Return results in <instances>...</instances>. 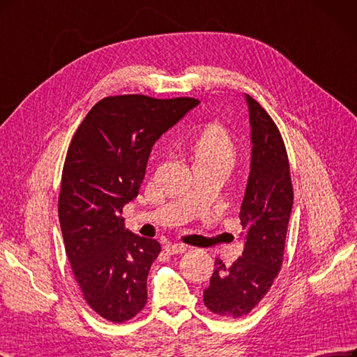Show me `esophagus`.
Listing matches in <instances>:
<instances>
[{
  "label": "esophagus",
  "instance_id": "obj_1",
  "mask_svg": "<svg viewBox=\"0 0 357 357\" xmlns=\"http://www.w3.org/2000/svg\"><path fill=\"white\" fill-rule=\"evenodd\" d=\"M164 248L169 254H183L184 251L188 250L186 245H183V243H167Z\"/></svg>",
  "mask_w": 357,
  "mask_h": 357
}]
</instances>
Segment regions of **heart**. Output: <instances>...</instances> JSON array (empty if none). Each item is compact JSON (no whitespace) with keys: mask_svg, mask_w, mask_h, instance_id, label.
Listing matches in <instances>:
<instances>
[{"mask_svg":"<svg viewBox=\"0 0 357 357\" xmlns=\"http://www.w3.org/2000/svg\"><path fill=\"white\" fill-rule=\"evenodd\" d=\"M195 162L231 165L235 144L226 128L220 124L208 126L193 144Z\"/></svg>","mask_w":357,"mask_h":357,"instance_id":"b5f03b06","label":"heart"}]
</instances>
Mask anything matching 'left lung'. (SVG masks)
<instances>
[{"mask_svg": "<svg viewBox=\"0 0 357 357\" xmlns=\"http://www.w3.org/2000/svg\"><path fill=\"white\" fill-rule=\"evenodd\" d=\"M247 102L251 131V162L241 205L243 251L230 267L217 258L204 303L225 317L248 314L273 284L284 258L292 184L288 155L280 132L266 110L251 96Z\"/></svg>", "mask_w": 357, "mask_h": 357, "instance_id": "1", "label": "left lung"}]
</instances>
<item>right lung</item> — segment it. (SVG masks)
<instances>
[{"mask_svg":"<svg viewBox=\"0 0 357 357\" xmlns=\"http://www.w3.org/2000/svg\"><path fill=\"white\" fill-rule=\"evenodd\" d=\"M190 97H106L87 114L68 149L59 220L73 275L91 309L110 322L136 316L147 301L156 239L126 227L122 208L139 195L153 144L189 110Z\"/></svg>","mask_w":357,"mask_h":357,"instance_id":"1","label":"right lung"}]
</instances>
